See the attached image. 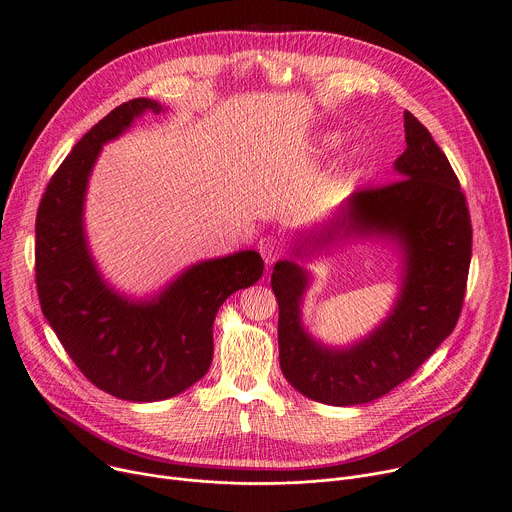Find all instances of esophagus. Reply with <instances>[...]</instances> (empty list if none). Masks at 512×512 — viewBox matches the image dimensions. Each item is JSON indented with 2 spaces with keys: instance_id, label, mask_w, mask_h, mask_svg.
<instances>
[{
  "instance_id": "34e87169",
  "label": "esophagus",
  "mask_w": 512,
  "mask_h": 512,
  "mask_svg": "<svg viewBox=\"0 0 512 512\" xmlns=\"http://www.w3.org/2000/svg\"><path fill=\"white\" fill-rule=\"evenodd\" d=\"M259 253H261L265 265H273L277 259L282 257V247L273 237H263L259 241Z\"/></svg>"
}]
</instances>
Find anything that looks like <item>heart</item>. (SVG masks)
<instances>
[{
  "mask_svg": "<svg viewBox=\"0 0 512 512\" xmlns=\"http://www.w3.org/2000/svg\"><path fill=\"white\" fill-rule=\"evenodd\" d=\"M320 145L324 149H337L341 145V136L335 134V132H329V134H322L320 138Z\"/></svg>",
  "mask_w": 512,
  "mask_h": 512,
  "instance_id": "heart-1",
  "label": "heart"
}]
</instances>
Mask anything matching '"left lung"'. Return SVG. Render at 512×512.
Listing matches in <instances>:
<instances>
[{"mask_svg": "<svg viewBox=\"0 0 512 512\" xmlns=\"http://www.w3.org/2000/svg\"><path fill=\"white\" fill-rule=\"evenodd\" d=\"M406 149L394 179L361 190L296 241L277 261L271 290L280 306L277 343L286 380L306 398L353 406L376 400L404 380L455 329L472 259V224L459 181L431 132L404 112ZM349 238H384L401 251V290L389 316L347 348L316 342L301 322L309 272L299 263Z\"/></svg>", "mask_w": 512, "mask_h": 512, "instance_id": "1", "label": "left lung"}]
</instances>
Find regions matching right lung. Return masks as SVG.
Masks as SVG:
<instances>
[{
    "instance_id": "obj_1",
    "label": "right lung",
    "mask_w": 512,
    "mask_h": 512,
    "mask_svg": "<svg viewBox=\"0 0 512 512\" xmlns=\"http://www.w3.org/2000/svg\"><path fill=\"white\" fill-rule=\"evenodd\" d=\"M145 112L159 114L163 106L136 98L91 128L46 185L36 214L42 314L81 374L128 402L167 400L202 380L212 363L218 308L263 275L261 255L249 249L194 263L141 300L104 280L85 235L87 183L102 147Z\"/></svg>"
}]
</instances>
